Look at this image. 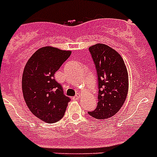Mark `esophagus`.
<instances>
[{
	"instance_id": "1",
	"label": "esophagus",
	"mask_w": 157,
	"mask_h": 157,
	"mask_svg": "<svg viewBox=\"0 0 157 157\" xmlns=\"http://www.w3.org/2000/svg\"><path fill=\"white\" fill-rule=\"evenodd\" d=\"M80 98H81V94H77L76 96L73 97V99H74V100H79V99H80Z\"/></svg>"
}]
</instances>
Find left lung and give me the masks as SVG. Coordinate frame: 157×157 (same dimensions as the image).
Returning a JSON list of instances; mask_svg holds the SVG:
<instances>
[{"mask_svg": "<svg viewBox=\"0 0 157 157\" xmlns=\"http://www.w3.org/2000/svg\"><path fill=\"white\" fill-rule=\"evenodd\" d=\"M98 79V102L89 114L97 119L115 115L124 104L129 81L123 59L109 46L97 43L90 48Z\"/></svg>", "mask_w": 157, "mask_h": 157, "instance_id": "left-lung-1", "label": "left lung"}]
</instances>
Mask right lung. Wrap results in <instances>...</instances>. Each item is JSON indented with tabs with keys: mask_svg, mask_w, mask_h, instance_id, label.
<instances>
[{
	"mask_svg": "<svg viewBox=\"0 0 157 157\" xmlns=\"http://www.w3.org/2000/svg\"><path fill=\"white\" fill-rule=\"evenodd\" d=\"M71 53L43 47L34 52L24 67L21 80L24 100L31 113L47 123L60 120L70 101L54 76Z\"/></svg>",
	"mask_w": 157,
	"mask_h": 157,
	"instance_id": "1",
	"label": "right lung"
}]
</instances>
